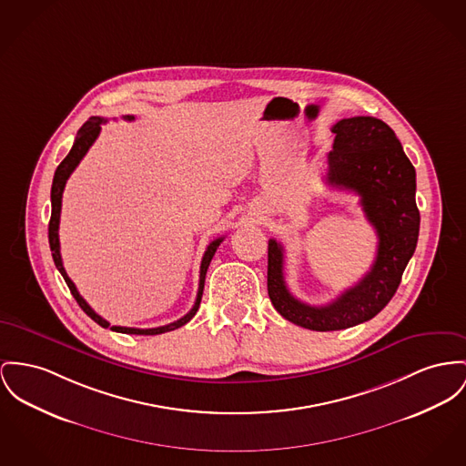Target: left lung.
I'll use <instances>...</instances> for the list:
<instances>
[{
    "label": "left lung",
    "mask_w": 466,
    "mask_h": 466,
    "mask_svg": "<svg viewBox=\"0 0 466 466\" xmlns=\"http://www.w3.org/2000/svg\"><path fill=\"white\" fill-rule=\"evenodd\" d=\"M329 154L327 184L353 190L378 235L371 270L327 306L295 299L284 280V252L268 240V297L288 321L318 332L342 330L374 318L394 297L419 238L415 167L404 156L394 130L372 116L344 118Z\"/></svg>",
    "instance_id": "obj_1"
}]
</instances>
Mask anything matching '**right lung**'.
I'll use <instances>...</instances> for the list:
<instances>
[{
  "label": "right lung",
  "mask_w": 466,
  "mask_h": 466,
  "mask_svg": "<svg viewBox=\"0 0 466 466\" xmlns=\"http://www.w3.org/2000/svg\"><path fill=\"white\" fill-rule=\"evenodd\" d=\"M124 120H134V116H124ZM106 120L100 118V116H92L86 124L83 125L79 130H77V137L72 145V150L68 152V156L65 157L62 160V164L56 167V173H55V178H53V187H51V220H49V246H51V252H53V259H55V265L56 268L60 270V274L63 276V279L66 282L72 297L77 300L79 308L85 310L95 323H98L100 327L107 329L111 327L109 321H106L102 316H98L90 306L88 302L79 295L76 284L70 280V278L66 276L65 268H63L62 254H60V238H58V228H60V212H62V196L63 188L65 184L68 180V177L72 175V171L77 167V164L81 162V158L86 156V152L90 150V147L94 145L95 139L98 137L100 134V125L104 124ZM224 240V237L216 238L214 242H210V246L205 250L203 254V259H201V267H199V288H198V295H196V302L192 306V309L187 312L184 318L169 323V325H164V327H157V329H132V327H116L113 325L111 330L115 332H122V334H136V336H157V334H164V332H169V330H175V329H180L184 327L187 321H190L194 318V314L199 309V304H201V297H203V288H205V278H207V270L210 267V261L216 254L220 242Z\"/></svg>",
  "instance_id": "add662e5"
}]
</instances>
